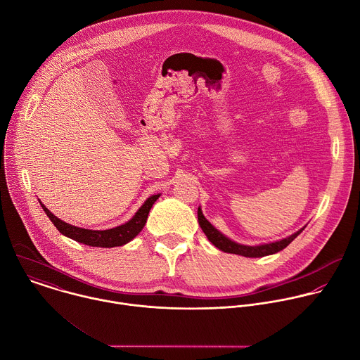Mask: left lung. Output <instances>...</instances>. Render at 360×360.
<instances>
[{
  "instance_id": "obj_1",
  "label": "left lung",
  "mask_w": 360,
  "mask_h": 360,
  "mask_svg": "<svg viewBox=\"0 0 360 360\" xmlns=\"http://www.w3.org/2000/svg\"><path fill=\"white\" fill-rule=\"evenodd\" d=\"M198 220H199V226L202 227L203 233L206 234V237L209 238V241L217 247L220 251L223 252H229V254H237L241 257H250V258H259V257H266V255H272L276 254L279 251H282L283 248H286L304 229L299 230L297 233H295L293 236L276 241V243H271V244H264V245H257V247H250V245H241L237 244L231 240H229L227 237H224L220 231H217L203 216L200 207L198 209Z\"/></svg>"
}]
</instances>
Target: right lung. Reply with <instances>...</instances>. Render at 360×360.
Listing matches in <instances>:
<instances>
[{
    "label": "right lung",
    "instance_id": "obj_1",
    "mask_svg": "<svg viewBox=\"0 0 360 360\" xmlns=\"http://www.w3.org/2000/svg\"><path fill=\"white\" fill-rule=\"evenodd\" d=\"M160 198V195L150 196L144 205L137 210V213L133 216L131 220H129L126 224H122L119 227L110 229V230H86L79 229L75 226H71L68 223H64L58 217H56L44 205H41L44 213L51 220V223L56 226V229L65 237L78 241L81 244L89 245V247H101V248H112V247H122L126 243L131 241L144 227L150 209L153 207L154 202Z\"/></svg>",
    "mask_w": 360,
    "mask_h": 360
}]
</instances>
